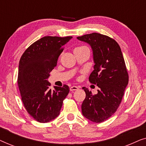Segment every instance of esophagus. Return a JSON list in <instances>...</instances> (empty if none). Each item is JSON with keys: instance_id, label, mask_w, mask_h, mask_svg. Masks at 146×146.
Segmentation results:
<instances>
[{"instance_id": "esophagus-1", "label": "esophagus", "mask_w": 146, "mask_h": 146, "mask_svg": "<svg viewBox=\"0 0 146 146\" xmlns=\"http://www.w3.org/2000/svg\"><path fill=\"white\" fill-rule=\"evenodd\" d=\"M70 90L71 92L74 91V90H78V87L76 86H72L70 88Z\"/></svg>"}]
</instances>
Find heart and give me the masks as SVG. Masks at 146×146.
Returning <instances> with one entry per match:
<instances>
[{
    "label": "heart",
    "mask_w": 146,
    "mask_h": 146,
    "mask_svg": "<svg viewBox=\"0 0 146 146\" xmlns=\"http://www.w3.org/2000/svg\"><path fill=\"white\" fill-rule=\"evenodd\" d=\"M82 47H84V46H79V47H77V48H82Z\"/></svg>",
    "instance_id": "1"
}]
</instances>
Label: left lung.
<instances>
[{
  "label": "left lung",
  "mask_w": 146,
  "mask_h": 146,
  "mask_svg": "<svg viewBox=\"0 0 146 146\" xmlns=\"http://www.w3.org/2000/svg\"><path fill=\"white\" fill-rule=\"evenodd\" d=\"M77 38L88 43L92 48L95 65L89 81L99 88L94 95L86 88H82L86 98L82 111L87 119L101 123L116 111L128 84L124 58L117 42L106 35L94 33Z\"/></svg>",
  "instance_id": "left-lung-1"
}]
</instances>
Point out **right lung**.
Returning a JSON list of instances; mask_svg holds the SVG:
<instances>
[{
  "instance_id": "obj_1",
  "label": "right lung",
  "mask_w": 146,
  "mask_h": 146,
  "mask_svg": "<svg viewBox=\"0 0 146 146\" xmlns=\"http://www.w3.org/2000/svg\"><path fill=\"white\" fill-rule=\"evenodd\" d=\"M72 36H44L27 48L20 59L18 86L27 112L40 123L49 122L59 115L68 94L67 85L50 89L47 79L56 66L64 46Z\"/></svg>"
}]
</instances>
